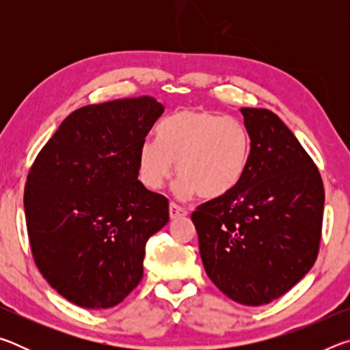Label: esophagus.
Instances as JSON below:
<instances>
[{"label": "esophagus", "instance_id": "34e87169", "mask_svg": "<svg viewBox=\"0 0 350 350\" xmlns=\"http://www.w3.org/2000/svg\"><path fill=\"white\" fill-rule=\"evenodd\" d=\"M188 215V211L185 208H182L180 205H177L174 202L170 204V217L171 219H179V217H185Z\"/></svg>", "mask_w": 350, "mask_h": 350}]
</instances>
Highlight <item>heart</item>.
I'll list each match as a JSON object with an SVG mask.
<instances>
[{
	"label": "heart",
	"mask_w": 350,
	"mask_h": 350,
	"mask_svg": "<svg viewBox=\"0 0 350 350\" xmlns=\"http://www.w3.org/2000/svg\"><path fill=\"white\" fill-rule=\"evenodd\" d=\"M157 140L142 142L139 179L157 191L173 174L180 177L176 193H198L216 199L238 185L250 157V134L244 122L204 109H180L157 126Z\"/></svg>",
	"instance_id": "b5f03b06"
}]
</instances>
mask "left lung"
Instances as JSON below:
<instances>
[{"mask_svg":"<svg viewBox=\"0 0 350 350\" xmlns=\"http://www.w3.org/2000/svg\"><path fill=\"white\" fill-rule=\"evenodd\" d=\"M250 157L238 185L193 211L204 269L228 298L262 306L318 256L324 187L317 165L273 112L241 108Z\"/></svg>","mask_w":350,"mask_h":350,"instance_id":"left-lung-1","label":"left lung"}]
</instances>
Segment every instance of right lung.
I'll return each instance as SVG.
<instances>
[{"mask_svg":"<svg viewBox=\"0 0 350 350\" xmlns=\"http://www.w3.org/2000/svg\"><path fill=\"white\" fill-rule=\"evenodd\" d=\"M163 111L148 96L83 106L29 171L25 213L35 264L70 303L108 309L144 276L145 245L170 210L167 198L137 180V154Z\"/></svg>","mask_w":350,"mask_h":350,"instance_id":"obj_1","label":"right lung"}]
</instances>
